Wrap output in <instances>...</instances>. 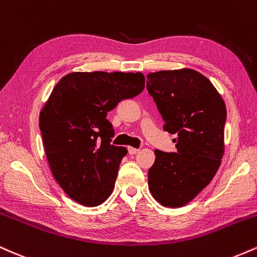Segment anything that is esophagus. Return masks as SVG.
<instances>
[{"label":"esophagus","instance_id":"obj_1","mask_svg":"<svg viewBox=\"0 0 257 257\" xmlns=\"http://www.w3.org/2000/svg\"><path fill=\"white\" fill-rule=\"evenodd\" d=\"M138 152H140V149H137V148H134V147H128V153L131 154V155H136Z\"/></svg>","mask_w":257,"mask_h":257}]
</instances>
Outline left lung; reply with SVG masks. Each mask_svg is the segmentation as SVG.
Listing matches in <instances>:
<instances>
[{
  "mask_svg": "<svg viewBox=\"0 0 257 257\" xmlns=\"http://www.w3.org/2000/svg\"><path fill=\"white\" fill-rule=\"evenodd\" d=\"M147 78L165 131L178 135L177 153L155 150L148 185L160 204L179 208L206 188L221 165L226 105L210 80L195 69L159 71Z\"/></svg>",
  "mask_w": 257,
  "mask_h": 257,
  "instance_id": "left-lung-1",
  "label": "left lung"
}]
</instances>
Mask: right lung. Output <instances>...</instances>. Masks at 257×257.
<instances>
[{"label":"right lung","instance_id":"right-lung-1","mask_svg":"<svg viewBox=\"0 0 257 257\" xmlns=\"http://www.w3.org/2000/svg\"><path fill=\"white\" fill-rule=\"evenodd\" d=\"M144 81L140 72H72L42 108L39 127L51 173L81 206H99L113 192L127 149L110 144L114 130L107 113L143 91Z\"/></svg>","mask_w":257,"mask_h":257}]
</instances>
